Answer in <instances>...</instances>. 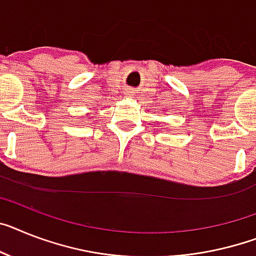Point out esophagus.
<instances>
[{"mask_svg": "<svg viewBox=\"0 0 256 256\" xmlns=\"http://www.w3.org/2000/svg\"><path fill=\"white\" fill-rule=\"evenodd\" d=\"M130 94H134V92H130Z\"/></svg>", "mask_w": 256, "mask_h": 256, "instance_id": "1", "label": "esophagus"}]
</instances>
